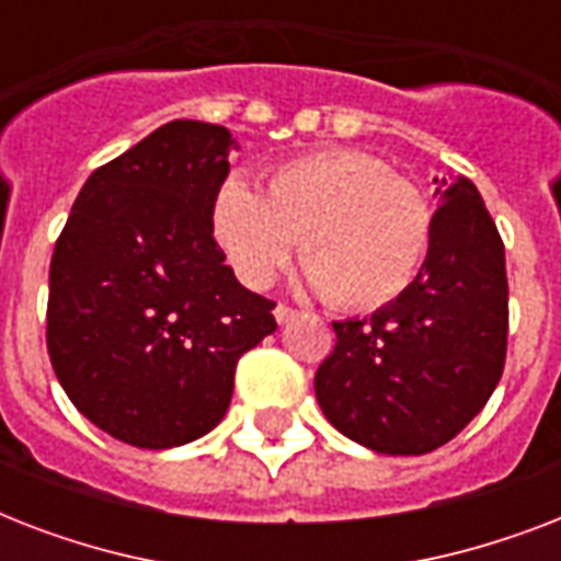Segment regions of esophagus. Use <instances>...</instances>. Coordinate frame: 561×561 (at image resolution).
Here are the masks:
<instances>
[{"label": "esophagus", "mask_w": 561, "mask_h": 561, "mask_svg": "<svg viewBox=\"0 0 561 561\" xmlns=\"http://www.w3.org/2000/svg\"><path fill=\"white\" fill-rule=\"evenodd\" d=\"M273 317H276V323L285 325V323H290L294 317H297V308H290V306H285V302H279V306L273 308Z\"/></svg>", "instance_id": "esophagus-1"}]
</instances>
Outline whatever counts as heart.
Segmentation results:
<instances>
[{
	"instance_id": "heart-1",
	"label": "heart",
	"mask_w": 561,
	"mask_h": 561,
	"mask_svg": "<svg viewBox=\"0 0 561 561\" xmlns=\"http://www.w3.org/2000/svg\"><path fill=\"white\" fill-rule=\"evenodd\" d=\"M209 224L247 288H267L302 237L308 279L346 311L396 302L416 282L434 238L425 194L358 151L282 162L264 194L229 174L211 194Z\"/></svg>"
}]
</instances>
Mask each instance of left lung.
Instances as JSON below:
<instances>
[{
  "label": "left lung",
  "instance_id": "obj_1",
  "mask_svg": "<svg viewBox=\"0 0 561 561\" xmlns=\"http://www.w3.org/2000/svg\"><path fill=\"white\" fill-rule=\"evenodd\" d=\"M443 206L416 282L364 320L332 323L314 375L325 419L378 454H427L460 434L506 360L504 241L466 178L434 180Z\"/></svg>",
  "mask_w": 561,
  "mask_h": 561
}]
</instances>
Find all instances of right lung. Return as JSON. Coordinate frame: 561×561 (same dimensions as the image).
<instances>
[{"mask_svg": "<svg viewBox=\"0 0 561 561\" xmlns=\"http://www.w3.org/2000/svg\"><path fill=\"white\" fill-rule=\"evenodd\" d=\"M232 134L178 118L83 183L48 267L46 346L69 401L136 448L209 434L238 358L276 332L271 299L236 279L209 203Z\"/></svg>", "mask_w": 561, "mask_h": 561, "instance_id": "right-lung-1", "label": "right lung"}]
</instances>
